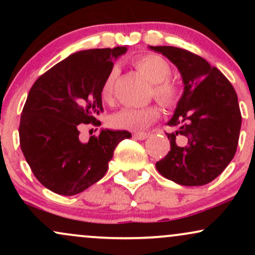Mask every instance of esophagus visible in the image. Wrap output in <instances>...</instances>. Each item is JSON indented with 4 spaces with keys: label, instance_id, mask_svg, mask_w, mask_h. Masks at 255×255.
Wrapping results in <instances>:
<instances>
[{
    "label": "esophagus",
    "instance_id": "34e87169",
    "mask_svg": "<svg viewBox=\"0 0 255 255\" xmlns=\"http://www.w3.org/2000/svg\"><path fill=\"white\" fill-rule=\"evenodd\" d=\"M150 136L148 133H144V131H139V133H134V137L137 140H145Z\"/></svg>",
    "mask_w": 255,
    "mask_h": 255
}]
</instances>
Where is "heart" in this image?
<instances>
[{"instance_id": "b5f03b06", "label": "heart", "mask_w": 255, "mask_h": 255, "mask_svg": "<svg viewBox=\"0 0 255 255\" xmlns=\"http://www.w3.org/2000/svg\"><path fill=\"white\" fill-rule=\"evenodd\" d=\"M133 66L145 75L153 84L151 96L164 107H174L180 98V89L170 80L171 68L163 57L156 54L140 55L133 60ZM119 69L116 67L110 69L102 84L101 96L105 103H113L114 87ZM159 116V110L156 105L145 108H126L114 114L109 120L111 127L118 129L140 130L153 124Z\"/></svg>"}]
</instances>
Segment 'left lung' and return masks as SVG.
<instances>
[{
  "label": "left lung",
  "instance_id": "8db88e82",
  "mask_svg": "<svg viewBox=\"0 0 255 255\" xmlns=\"http://www.w3.org/2000/svg\"><path fill=\"white\" fill-rule=\"evenodd\" d=\"M182 75L184 92L165 133L170 151L157 170L182 186H204L221 175L236 153L242 118L230 81L199 55L175 46H151Z\"/></svg>",
  "mask_w": 255,
  "mask_h": 255
}]
</instances>
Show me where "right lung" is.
Listing matches in <instances>:
<instances>
[{
  "label": "right lung",
  "mask_w": 255,
  "mask_h": 255,
  "mask_svg": "<svg viewBox=\"0 0 255 255\" xmlns=\"http://www.w3.org/2000/svg\"><path fill=\"white\" fill-rule=\"evenodd\" d=\"M126 46L75 52L32 85L19 126L20 147L34 177L51 192L75 195L101 180L116 146L131 134L103 129L81 142L84 125L101 126V89Z\"/></svg>",
  "instance_id": "obj_1"
}]
</instances>
